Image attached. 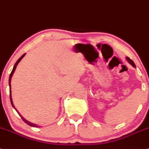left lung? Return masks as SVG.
<instances>
[{"mask_svg": "<svg viewBox=\"0 0 149 149\" xmlns=\"http://www.w3.org/2000/svg\"><path fill=\"white\" fill-rule=\"evenodd\" d=\"M126 59H127V61L129 62V63H130V64H131L132 66H133V67H136V65H135V64H134V61H133L131 60V59H130L128 58V57H126Z\"/></svg>", "mask_w": 149, "mask_h": 149, "instance_id": "1", "label": "left lung"}]
</instances>
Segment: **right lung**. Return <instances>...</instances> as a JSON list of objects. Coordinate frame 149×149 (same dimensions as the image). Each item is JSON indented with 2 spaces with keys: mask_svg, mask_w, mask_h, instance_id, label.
I'll use <instances>...</instances> for the list:
<instances>
[{
  "mask_svg": "<svg viewBox=\"0 0 149 149\" xmlns=\"http://www.w3.org/2000/svg\"><path fill=\"white\" fill-rule=\"evenodd\" d=\"M24 55H25V54H24V55H22V57H20V58H19V60H18L17 61L15 62V65H14V67H13V69L12 72H11V73H10V78H9V86H10V102H11V104H12L13 107V108L15 109V107H14V105H13V103L12 95H11V94H11V79H12L13 75L14 72H15V68H16V66H17L18 64H19V62H20V61L22 60V59L23 58H24ZM15 110H16V109H15ZM18 113H19V112H18ZM19 115L21 116V117H22V119H23V121H24V122L26 123L27 125H30V126H31V127H38L37 125H35V124H33V123H31V122H30V121H28V120L25 119V118H24V117H22V116H21V115H20V114H19Z\"/></svg>",
  "mask_w": 149,
  "mask_h": 149,
  "instance_id": "right-lung-1",
  "label": "right lung"
}]
</instances>
